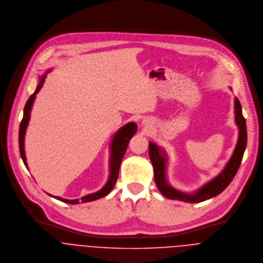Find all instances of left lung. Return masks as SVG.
Returning a JSON list of instances; mask_svg holds the SVG:
<instances>
[{"instance_id": "obj_1", "label": "left lung", "mask_w": 263, "mask_h": 263, "mask_svg": "<svg viewBox=\"0 0 263 263\" xmlns=\"http://www.w3.org/2000/svg\"><path fill=\"white\" fill-rule=\"evenodd\" d=\"M235 121L239 127V137L238 142L234 153L227 163L224 170L213 180L204 184L203 186L197 189L194 193H184L172 187L166 178V163L167 158L164 150L158 147L154 143H149V156L151 162L154 168L155 182L160 192L167 198L177 199L185 202H201L206 199H210L214 196H217L222 191H224L227 186L231 183L235 177L244 155L247 144V129L246 121L242 114V107L238 98H235Z\"/></svg>"}]
</instances>
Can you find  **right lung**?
Returning <instances> with one entry per match:
<instances>
[{
	"label": "right lung",
	"mask_w": 263,
	"mask_h": 263,
	"mask_svg": "<svg viewBox=\"0 0 263 263\" xmlns=\"http://www.w3.org/2000/svg\"><path fill=\"white\" fill-rule=\"evenodd\" d=\"M49 71L45 72V75L42 76L40 78V81L38 83L37 88L34 91V93L29 97V99L27 100L25 107H24V113H23V118L21 120L20 123V128H19V150H20V155L21 158L25 164V166L27 167V162H26V156H25V150H24V139H25V134H26V128L28 126V122L30 120V111L33 105V102L35 100V96L39 92V90L42 88V85L44 83V78L47 73H49ZM137 123L135 122H129L126 123L125 125H123L122 127H120L117 133L114 135L113 137L112 143H111V155H110V162H109V168H110V174H109V178L106 182V184L101 188L99 191L94 192V193H90L87 194L83 197H81L80 199H66V198H62L60 196H52L50 194V196L54 197L58 200H61L63 202L66 203H71V204H78L80 202H89V201H93L96 199H99L105 195H107L114 187L116 180L118 178V172H119V167L122 161V158L126 152L128 143L130 141V139L133 138V136L137 133Z\"/></svg>",
	"instance_id": "add662e5"
}]
</instances>
